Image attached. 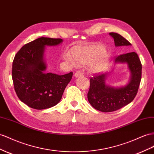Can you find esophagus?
<instances>
[{"label": "esophagus", "mask_w": 154, "mask_h": 154, "mask_svg": "<svg viewBox=\"0 0 154 154\" xmlns=\"http://www.w3.org/2000/svg\"><path fill=\"white\" fill-rule=\"evenodd\" d=\"M74 76H75V77H79V76H84V73H83L82 71H80V70H78V71H76L75 72V74H74Z\"/></svg>", "instance_id": "1"}]
</instances>
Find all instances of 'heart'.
Segmentation results:
<instances>
[{
    "label": "heart",
    "mask_w": 154,
    "mask_h": 154,
    "mask_svg": "<svg viewBox=\"0 0 154 154\" xmlns=\"http://www.w3.org/2000/svg\"><path fill=\"white\" fill-rule=\"evenodd\" d=\"M103 52L104 48L100 45H91L74 48L72 51V56L76 63L78 64H87L92 61L89 66L88 70L91 74H97L103 71L107 66V56L106 53H102ZM100 55L101 56H100ZM95 59L96 60H95ZM65 59L70 63H75V60L73 61L69 54L65 56Z\"/></svg>",
    "instance_id": "b5f03b06"
}]
</instances>
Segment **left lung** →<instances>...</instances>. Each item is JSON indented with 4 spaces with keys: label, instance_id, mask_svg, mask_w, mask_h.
<instances>
[{
    "label": "left lung",
    "instance_id": "8db88e82",
    "mask_svg": "<svg viewBox=\"0 0 154 154\" xmlns=\"http://www.w3.org/2000/svg\"><path fill=\"white\" fill-rule=\"evenodd\" d=\"M116 47L129 46L131 43L122 35L111 32ZM115 63H126L131 72L128 84L120 87L106 84L107 74H97L90 79L87 98L94 109L102 112L118 110L134 100L137 93L142 74V65L137 54L132 52L115 57Z\"/></svg>",
    "mask_w": 154,
    "mask_h": 154
}]
</instances>
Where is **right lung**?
<instances>
[{
	"label": "right lung",
	"instance_id": "obj_1",
	"mask_svg": "<svg viewBox=\"0 0 154 154\" xmlns=\"http://www.w3.org/2000/svg\"><path fill=\"white\" fill-rule=\"evenodd\" d=\"M61 39L39 37L26 44L15 56L12 65L14 89L20 100L35 109H45L59 103L72 76L47 73L43 55L46 46L60 44Z\"/></svg>",
	"mask_w": 154,
	"mask_h": 154
}]
</instances>
